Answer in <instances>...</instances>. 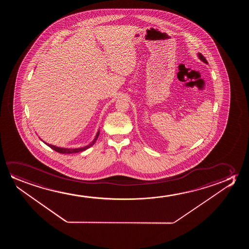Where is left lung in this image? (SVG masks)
<instances>
[{
    "label": "left lung",
    "instance_id": "left-lung-1",
    "mask_svg": "<svg viewBox=\"0 0 249 249\" xmlns=\"http://www.w3.org/2000/svg\"><path fill=\"white\" fill-rule=\"evenodd\" d=\"M198 57H199V58L201 59V61H203L204 62V63H206V64H208V61H207V59L205 58L204 56L201 54V53H198Z\"/></svg>",
    "mask_w": 249,
    "mask_h": 249
}]
</instances>
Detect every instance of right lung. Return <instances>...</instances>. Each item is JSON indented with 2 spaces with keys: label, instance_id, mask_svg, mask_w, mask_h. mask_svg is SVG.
Listing matches in <instances>:
<instances>
[{
  "label": "right lung",
  "instance_id": "right-lung-1",
  "mask_svg": "<svg viewBox=\"0 0 249 249\" xmlns=\"http://www.w3.org/2000/svg\"><path fill=\"white\" fill-rule=\"evenodd\" d=\"M99 135V131L96 134V137L94 138V140L92 141V143L89 144V145H87L85 147H82V148H77V149H67V148H60V147L54 146V145H52V144H49V143H44L48 145V146L52 148L53 150H54L55 151H57L58 153L61 154H72V153H78V152H81V151H83V150H86L87 149H89L90 147L92 146L94 144V143L96 142V140L98 139V137Z\"/></svg>",
  "mask_w": 249,
  "mask_h": 249
}]
</instances>
